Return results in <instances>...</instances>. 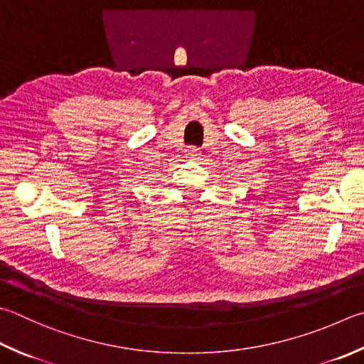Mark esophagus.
<instances>
[{"instance_id":"1","label":"esophagus","mask_w":364,"mask_h":364,"mask_svg":"<svg viewBox=\"0 0 364 364\" xmlns=\"http://www.w3.org/2000/svg\"><path fill=\"white\" fill-rule=\"evenodd\" d=\"M198 155H200V152H198V149H195V147L188 149V156H190V159H196Z\"/></svg>"}]
</instances>
